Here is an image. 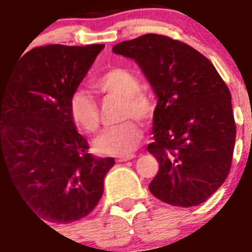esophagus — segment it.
<instances>
[{
    "instance_id": "obj_1",
    "label": "esophagus",
    "mask_w": 252,
    "mask_h": 252,
    "mask_svg": "<svg viewBox=\"0 0 252 252\" xmlns=\"http://www.w3.org/2000/svg\"><path fill=\"white\" fill-rule=\"evenodd\" d=\"M136 158V155L134 154H129V155H122V157H119L118 158V161H128L130 160V159Z\"/></svg>"
}]
</instances>
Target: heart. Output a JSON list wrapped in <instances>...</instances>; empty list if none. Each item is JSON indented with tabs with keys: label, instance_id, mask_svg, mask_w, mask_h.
Wrapping results in <instances>:
<instances>
[{
	"label": "heart",
	"instance_id": "b5f03b06",
	"mask_svg": "<svg viewBox=\"0 0 252 252\" xmlns=\"http://www.w3.org/2000/svg\"><path fill=\"white\" fill-rule=\"evenodd\" d=\"M94 89L105 97L120 98V119H126L108 128L98 137L94 147L98 153L106 155H126L132 153L142 138V130L134 119L150 118L153 103L144 92L140 91V81L129 69L114 67L107 69L93 83ZM68 110L71 119L87 133H95L101 126V114L97 101L92 94L77 89L69 98Z\"/></svg>",
	"mask_w": 252,
	"mask_h": 252
}]
</instances>
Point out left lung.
I'll list each match as a JSON object with an SVG mask.
<instances>
[{"mask_svg": "<svg viewBox=\"0 0 252 252\" xmlns=\"http://www.w3.org/2000/svg\"><path fill=\"white\" fill-rule=\"evenodd\" d=\"M112 52L134 59L158 97L147 151L159 171L149 190L177 207L206 202L232 165L236 122L226 84L203 54L168 36L147 33Z\"/></svg>", "mask_w": 252, "mask_h": 252, "instance_id": "obj_1", "label": "left lung"}]
</instances>
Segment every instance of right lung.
<instances>
[{
	"label": "right lung",
	"instance_id": "add662e5",
	"mask_svg": "<svg viewBox=\"0 0 252 252\" xmlns=\"http://www.w3.org/2000/svg\"><path fill=\"white\" fill-rule=\"evenodd\" d=\"M103 48H34L0 76V168L6 167L31 211L49 222L68 224L91 214L115 164L88 153L68 110Z\"/></svg>",
	"mask_w": 252,
	"mask_h": 252
}]
</instances>
